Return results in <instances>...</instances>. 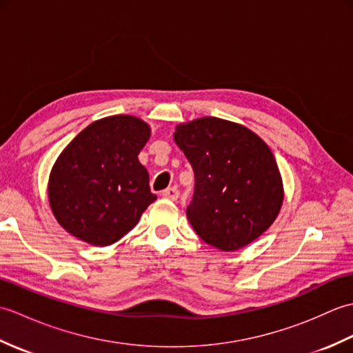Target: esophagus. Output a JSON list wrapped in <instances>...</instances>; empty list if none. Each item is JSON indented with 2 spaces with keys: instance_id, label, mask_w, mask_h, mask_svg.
<instances>
[{
  "instance_id": "34e87169",
  "label": "esophagus",
  "mask_w": 353,
  "mask_h": 353,
  "mask_svg": "<svg viewBox=\"0 0 353 353\" xmlns=\"http://www.w3.org/2000/svg\"><path fill=\"white\" fill-rule=\"evenodd\" d=\"M162 196H163V199L176 201V200L179 199V196H181V192H179V190H177V188H174V186H172V188H168V190L162 191Z\"/></svg>"
}]
</instances>
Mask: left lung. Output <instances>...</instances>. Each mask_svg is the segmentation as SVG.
<instances>
[{"instance_id": "8db88e82", "label": "left lung", "mask_w": 353, "mask_h": 353, "mask_svg": "<svg viewBox=\"0 0 353 353\" xmlns=\"http://www.w3.org/2000/svg\"><path fill=\"white\" fill-rule=\"evenodd\" d=\"M172 137L196 177L186 216L206 244L235 252L272 226L282 208L283 183L272 150L256 133L203 117L177 124Z\"/></svg>"}]
</instances>
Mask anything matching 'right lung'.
I'll return each mask as SVG.
<instances>
[{"label": "right lung", "mask_w": 353, "mask_h": 353, "mask_svg": "<svg viewBox=\"0 0 353 353\" xmlns=\"http://www.w3.org/2000/svg\"><path fill=\"white\" fill-rule=\"evenodd\" d=\"M152 129L133 115L97 119L52 165L48 201L61 226L81 241L104 247L137 226L157 199L138 154Z\"/></svg>", "instance_id": "obj_1"}]
</instances>
